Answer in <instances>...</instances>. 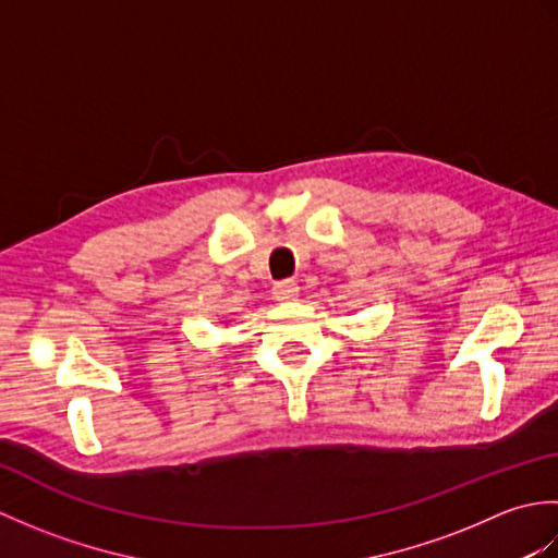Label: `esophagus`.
<instances>
[{"label":"esophagus","mask_w":558,"mask_h":558,"mask_svg":"<svg viewBox=\"0 0 558 558\" xmlns=\"http://www.w3.org/2000/svg\"><path fill=\"white\" fill-rule=\"evenodd\" d=\"M298 294H300V288L294 280H280L272 286V300L276 302H292L298 300Z\"/></svg>","instance_id":"obj_1"}]
</instances>
